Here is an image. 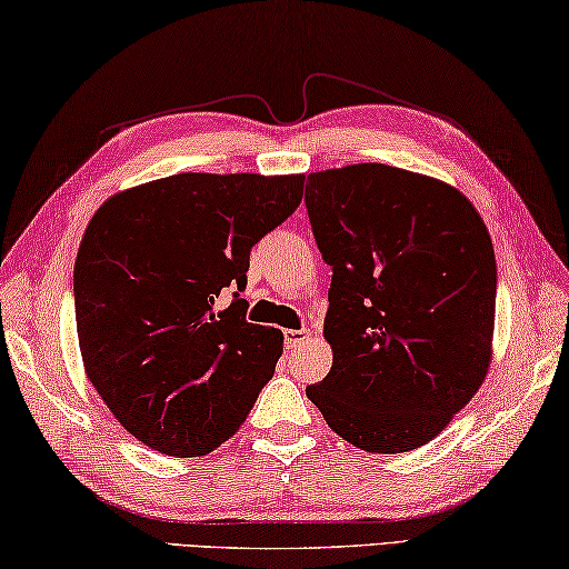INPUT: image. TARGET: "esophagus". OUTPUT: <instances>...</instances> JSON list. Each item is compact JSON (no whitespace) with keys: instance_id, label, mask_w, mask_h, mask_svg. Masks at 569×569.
<instances>
[{"instance_id":"esophagus-1","label":"esophagus","mask_w":569,"mask_h":569,"mask_svg":"<svg viewBox=\"0 0 569 569\" xmlns=\"http://www.w3.org/2000/svg\"><path fill=\"white\" fill-rule=\"evenodd\" d=\"M306 339H309V331H306V329H286L283 331V341H286L288 349L301 347Z\"/></svg>"}]
</instances>
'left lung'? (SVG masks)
<instances>
[{"mask_svg": "<svg viewBox=\"0 0 569 569\" xmlns=\"http://www.w3.org/2000/svg\"><path fill=\"white\" fill-rule=\"evenodd\" d=\"M303 200L331 266L323 337L333 351L306 395L351 446L420 448L466 408L491 362L489 230L458 189L387 164L317 171Z\"/></svg>", "mask_w": 569, "mask_h": 569, "instance_id": "8db88e82", "label": "left lung"}]
</instances>
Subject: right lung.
Returning <instances> with one entry per match:
<instances>
[{
    "label": "right lung",
    "mask_w": 569,
    "mask_h": 569,
    "mask_svg": "<svg viewBox=\"0 0 569 569\" xmlns=\"http://www.w3.org/2000/svg\"><path fill=\"white\" fill-rule=\"evenodd\" d=\"M303 179L187 171L126 189L93 214L73 270L80 355L143 446L210 453L273 377L283 333L248 323L240 291L250 248L296 212Z\"/></svg>",
    "instance_id": "add662e5"
}]
</instances>
